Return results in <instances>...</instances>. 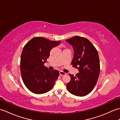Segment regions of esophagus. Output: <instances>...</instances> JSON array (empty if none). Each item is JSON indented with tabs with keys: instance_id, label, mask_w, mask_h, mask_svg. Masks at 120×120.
I'll return each instance as SVG.
<instances>
[{
	"instance_id": "1",
	"label": "esophagus",
	"mask_w": 120,
	"mask_h": 120,
	"mask_svg": "<svg viewBox=\"0 0 120 120\" xmlns=\"http://www.w3.org/2000/svg\"><path fill=\"white\" fill-rule=\"evenodd\" d=\"M59 74L61 76H64V75H67V74H66L64 72H63V71H60V72H59Z\"/></svg>"
}]
</instances>
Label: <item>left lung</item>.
Instances as JSON below:
<instances>
[{
    "mask_svg": "<svg viewBox=\"0 0 120 120\" xmlns=\"http://www.w3.org/2000/svg\"><path fill=\"white\" fill-rule=\"evenodd\" d=\"M74 50L71 64L78 68L76 76L70 74L71 80L67 84L73 95L84 96L90 93L98 81L100 72L98 54L95 47L85 38L75 36L67 40Z\"/></svg>",
    "mask_w": 120,
    "mask_h": 120,
    "instance_id": "obj_1",
    "label": "left lung"
}]
</instances>
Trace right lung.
I'll use <instances>...</instances> for the list:
<instances>
[{"label": "right lung", "instance_id": "1", "mask_svg": "<svg viewBox=\"0 0 120 120\" xmlns=\"http://www.w3.org/2000/svg\"><path fill=\"white\" fill-rule=\"evenodd\" d=\"M42 37H35L25 45L21 57L20 69L22 81L35 94L47 92L54 86L59 73L49 71L44 66L50 51L60 44Z\"/></svg>", "mask_w": 120, "mask_h": 120}]
</instances>
